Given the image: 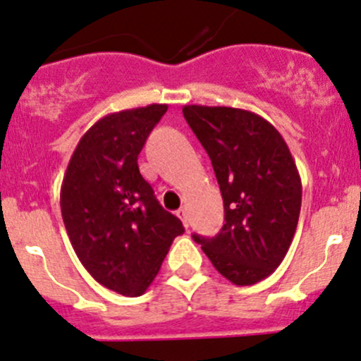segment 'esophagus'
I'll return each instance as SVG.
<instances>
[{
  "label": "esophagus",
  "instance_id": "34e87169",
  "mask_svg": "<svg viewBox=\"0 0 361 361\" xmlns=\"http://www.w3.org/2000/svg\"><path fill=\"white\" fill-rule=\"evenodd\" d=\"M177 216H179V218H180V220H182V224H184V226H185V228H188V226H189L188 209H185V208H180V209H179V212H177Z\"/></svg>",
  "mask_w": 361,
  "mask_h": 361
}]
</instances>
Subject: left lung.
I'll list each match as a JSON object with an SVG mask.
<instances>
[{"label": "left lung", "mask_w": 361, "mask_h": 361, "mask_svg": "<svg viewBox=\"0 0 361 361\" xmlns=\"http://www.w3.org/2000/svg\"><path fill=\"white\" fill-rule=\"evenodd\" d=\"M185 121L212 159L225 206L213 238L192 235L221 276L256 285L288 252L302 206V180L278 129L235 107L184 105Z\"/></svg>", "instance_id": "8db88e82"}]
</instances>
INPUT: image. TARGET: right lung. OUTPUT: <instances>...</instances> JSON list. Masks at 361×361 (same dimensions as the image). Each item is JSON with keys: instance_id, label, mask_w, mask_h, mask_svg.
Here are the masks:
<instances>
[{"instance_id": "add662e5", "label": "right lung", "mask_w": 361, "mask_h": 361, "mask_svg": "<svg viewBox=\"0 0 361 361\" xmlns=\"http://www.w3.org/2000/svg\"><path fill=\"white\" fill-rule=\"evenodd\" d=\"M167 107L149 104L97 121L76 145L61 184V214L80 262L124 297L147 291L184 232L137 169V155Z\"/></svg>"}]
</instances>
